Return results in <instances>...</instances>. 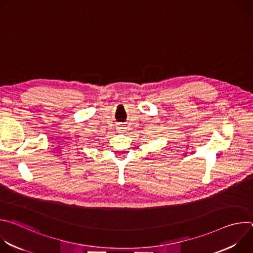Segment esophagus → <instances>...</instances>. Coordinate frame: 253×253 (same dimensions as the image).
I'll return each mask as SVG.
<instances>
[{"mask_svg": "<svg viewBox=\"0 0 253 253\" xmlns=\"http://www.w3.org/2000/svg\"><path fill=\"white\" fill-rule=\"evenodd\" d=\"M126 127H125V125H119L118 127H117V130H118V132L119 133H124L125 131H126Z\"/></svg>", "mask_w": 253, "mask_h": 253, "instance_id": "34e87169", "label": "esophagus"}]
</instances>
